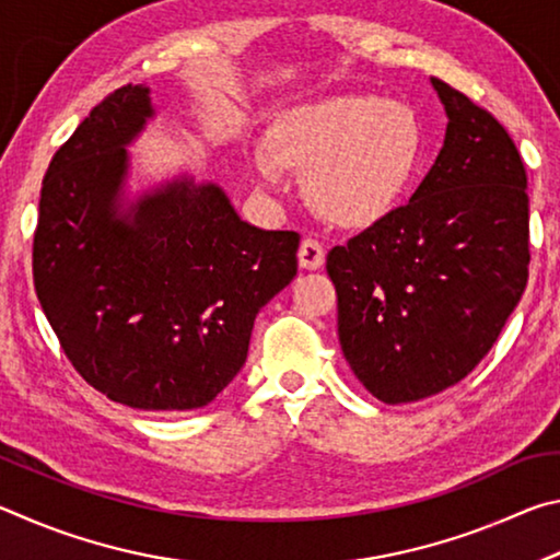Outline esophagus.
Returning a JSON list of instances; mask_svg holds the SVG:
<instances>
[{
  "label": "esophagus",
  "instance_id": "obj_1",
  "mask_svg": "<svg viewBox=\"0 0 560 560\" xmlns=\"http://www.w3.org/2000/svg\"><path fill=\"white\" fill-rule=\"evenodd\" d=\"M326 261V246L314 236H306L299 246V264L303 269H320Z\"/></svg>",
  "mask_w": 560,
  "mask_h": 560
}]
</instances>
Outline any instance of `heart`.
<instances>
[{"label":"heart","mask_w":560,"mask_h":560,"mask_svg":"<svg viewBox=\"0 0 560 560\" xmlns=\"http://www.w3.org/2000/svg\"><path fill=\"white\" fill-rule=\"evenodd\" d=\"M273 149L252 155L261 185H281L289 165L308 166L318 210L338 224H365L390 212L415 175L420 130L400 103L330 96L289 110L271 132Z\"/></svg>","instance_id":"heart-1"}]
</instances>
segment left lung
Segmentation results:
<instances>
[{"mask_svg": "<svg viewBox=\"0 0 560 560\" xmlns=\"http://www.w3.org/2000/svg\"><path fill=\"white\" fill-rule=\"evenodd\" d=\"M447 136L412 200L328 252L338 340L381 402L400 405L464 381L528 281L526 167L506 128L432 79Z\"/></svg>", "mask_w": 560, "mask_h": 560, "instance_id": "left-lung-1", "label": "left lung"}]
</instances>
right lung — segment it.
Returning <instances> with one entry per match:
<instances>
[{"label":"right lung","mask_w":560,"mask_h":560,"mask_svg":"<svg viewBox=\"0 0 560 560\" xmlns=\"http://www.w3.org/2000/svg\"><path fill=\"white\" fill-rule=\"evenodd\" d=\"M148 89L108 93L46 170L34 289L83 381L148 412L205 407L240 373L259 308L296 277L299 232L246 224L192 179L116 214Z\"/></svg>","instance_id":"1"}]
</instances>
